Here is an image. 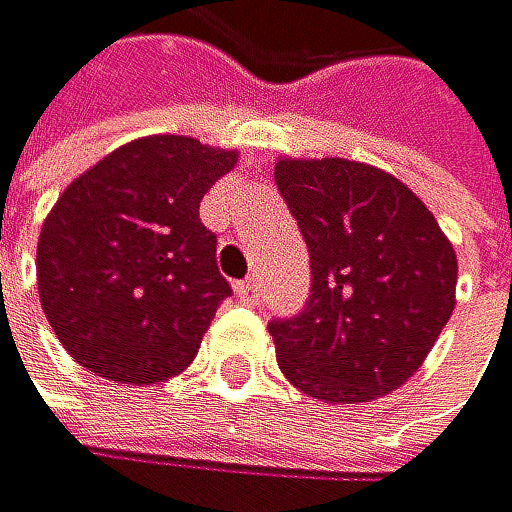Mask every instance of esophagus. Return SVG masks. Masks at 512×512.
<instances>
[{
    "instance_id": "esophagus-1",
    "label": "esophagus",
    "mask_w": 512,
    "mask_h": 512,
    "mask_svg": "<svg viewBox=\"0 0 512 512\" xmlns=\"http://www.w3.org/2000/svg\"><path fill=\"white\" fill-rule=\"evenodd\" d=\"M235 295H239L242 302H258V295H261V286L254 277L242 280V283H235Z\"/></svg>"
}]
</instances>
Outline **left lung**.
Here are the masks:
<instances>
[{"label": "left lung", "instance_id": "8db88e82", "mask_svg": "<svg viewBox=\"0 0 512 512\" xmlns=\"http://www.w3.org/2000/svg\"><path fill=\"white\" fill-rule=\"evenodd\" d=\"M273 179L311 254V295L270 321L277 362L314 400L368 403L422 368L456 305V251L390 172L277 160Z\"/></svg>", "mask_w": 512, "mask_h": 512}]
</instances>
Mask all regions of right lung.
I'll return each mask as SVG.
<instances>
[{"label": "right lung", "mask_w": 512, "mask_h": 512, "mask_svg": "<svg viewBox=\"0 0 512 512\" xmlns=\"http://www.w3.org/2000/svg\"><path fill=\"white\" fill-rule=\"evenodd\" d=\"M235 160V150L150 135L59 194L40 229L37 286L49 327L81 368L144 387L194 362L232 292L198 210Z\"/></svg>", "instance_id": "1"}]
</instances>
